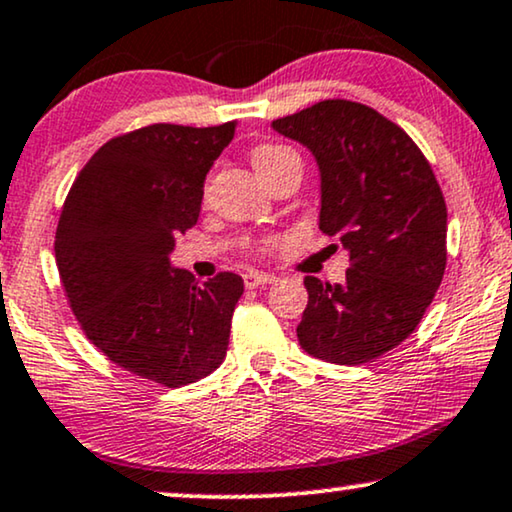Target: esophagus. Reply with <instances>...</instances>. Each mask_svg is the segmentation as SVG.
I'll return each mask as SVG.
<instances>
[{
    "label": "esophagus",
    "mask_w": 512,
    "mask_h": 512,
    "mask_svg": "<svg viewBox=\"0 0 512 512\" xmlns=\"http://www.w3.org/2000/svg\"><path fill=\"white\" fill-rule=\"evenodd\" d=\"M274 281H276V276L262 274V271H248V274H243L245 288H260V285H267V283H274Z\"/></svg>",
    "instance_id": "obj_1"
}]
</instances>
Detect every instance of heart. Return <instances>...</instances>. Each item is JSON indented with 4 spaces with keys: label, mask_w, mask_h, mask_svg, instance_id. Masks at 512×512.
<instances>
[{
    "label": "heart",
    "mask_w": 512,
    "mask_h": 512,
    "mask_svg": "<svg viewBox=\"0 0 512 512\" xmlns=\"http://www.w3.org/2000/svg\"><path fill=\"white\" fill-rule=\"evenodd\" d=\"M252 168L264 182H274L278 175H283L290 168H302V159L292 147L276 145V142H262V145L252 147L250 152Z\"/></svg>",
    "instance_id": "1"
}]
</instances>
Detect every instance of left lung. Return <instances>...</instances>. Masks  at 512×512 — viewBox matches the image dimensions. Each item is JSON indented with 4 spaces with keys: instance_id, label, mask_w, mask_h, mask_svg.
I'll return each mask as SVG.
<instances>
[{
    "instance_id": "obj_1",
    "label": "left lung",
    "mask_w": 512,
    "mask_h": 512,
    "mask_svg": "<svg viewBox=\"0 0 512 512\" xmlns=\"http://www.w3.org/2000/svg\"><path fill=\"white\" fill-rule=\"evenodd\" d=\"M271 126L316 156L318 227L351 257L344 283L304 278L299 344L337 365L384 356L417 330L445 274L447 206L431 163L360 102L323 100Z\"/></svg>"
}]
</instances>
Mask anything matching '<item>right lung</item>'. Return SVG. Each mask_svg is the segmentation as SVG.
I'll use <instances>...</instances> for the list:
<instances>
[{
    "mask_svg": "<svg viewBox=\"0 0 512 512\" xmlns=\"http://www.w3.org/2000/svg\"><path fill=\"white\" fill-rule=\"evenodd\" d=\"M236 121L154 124L105 142L67 194L56 264L86 337L124 370L177 388L222 365L243 278L203 285L170 267L175 236L201 213L203 182Z\"/></svg>",
    "mask_w": 512,
    "mask_h": 512,
    "instance_id": "1",
    "label": "right lung"
}]
</instances>
